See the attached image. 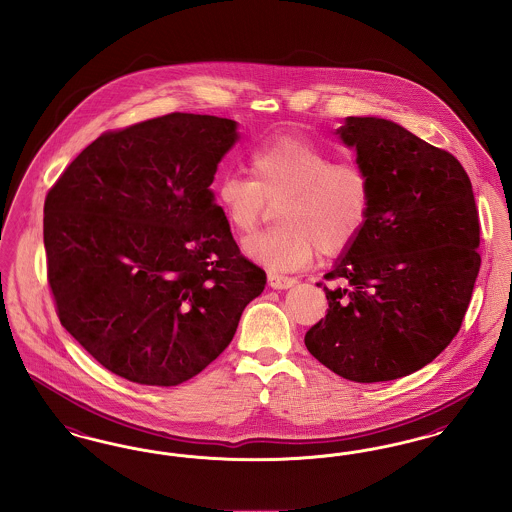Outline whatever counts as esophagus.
Wrapping results in <instances>:
<instances>
[{
    "label": "esophagus",
    "instance_id": "34e87169",
    "mask_svg": "<svg viewBox=\"0 0 512 512\" xmlns=\"http://www.w3.org/2000/svg\"><path fill=\"white\" fill-rule=\"evenodd\" d=\"M267 283H269L271 289H290V287L296 283V279L289 277V275L269 273V275H267Z\"/></svg>",
    "mask_w": 512,
    "mask_h": 512
}]
</instances>
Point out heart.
<instances>
[{"label": "heart", "instance_id": "b5f03b06", "mask_svg": "<svg viewBox=\"0 0 512 512\" xmlns=\"http://www.w3.org/2000/svg\"><path fill=\"white\" fill-rule=\"evenodd\" d=\"M245 178L222 174L214 199L233 231L246 235L281 200V227L243 241L246 256L271 271L308 266L317 252L334 256L354 245L371 212V181L354 158L333 155L298 134H279L248 153Z\"/></svg>", "mask_w": 512, "mask_h": 512}]
</instances>
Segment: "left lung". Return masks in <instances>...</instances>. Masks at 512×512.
I'll return each mask as SVG.
<instances>
[{
    "label": "left lung",
    "instance_id": "obj_1",
    "mask_svg": "<svg viewBox=\"0 0 512 512\" xmlns=\"http://www.w3.org/2000/svg\"><path fill=\"white\" fill-rule=\"evenodd\" d=\"M371 181V212L325 273L329 310L304 336L333 373L356 382L411 375L459 333L480 271V220L461 162L400 124L348 116L336 130Z\"/></svg>",
    "mask_w": 512,
    "mask_h": 512
}]
</instances>
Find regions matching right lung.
I'll return each instance as SVG.
<instances>
[{
  "label": "right lung",
  "mask_w": 512,
  "mask_h": 512,
  "mask_svg": "<svg viewBox=\"0 0 512 512\" xmlns=\"http://www.w3.org/2000/svg\"><path fill=\"white\" fill-rule=\"evenodd\" d=\"M237 122L172 112L99 135L44 204L61 325L105 369L147 386L199 375L266 287L210 185Z\"/></svg>",
  "instance_id": "obj_1"
}]
</instances>
